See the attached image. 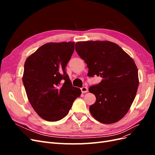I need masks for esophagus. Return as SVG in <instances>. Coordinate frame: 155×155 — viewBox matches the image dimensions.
<instances>
[{
  "instance_id": "1",
  "label": "esophagus",
  "mask_w": 155,
  "mask_h": 155,
  "mask_svg": "<svg viewBox=\"0 0 155 155\" xmlns=\"http://www.w3.org/2000/svg\"><path fill=\"white\" fill-rule=\"evenodd\" d=\"M81 91L82 93H86L88 92V88L86 87H83L81 88Z\"/></svg>"
}]
</instances>
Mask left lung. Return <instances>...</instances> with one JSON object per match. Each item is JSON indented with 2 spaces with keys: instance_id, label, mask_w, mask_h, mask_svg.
Segmentation results:
<instances>
[{
  "instance_id": "obj_1",
  "label": "left lung",
  "mask_w": 155,
  "mask_h": 155,
  "mask_svg": "<svg viewBox=\"0 0 155 155\" xmlns=\"http://www.w3.org/2000/svg\"><path fill=\"white\" fill-rule=\"evenodd\" d=\"M76 50L85 61L88 76L96 75L101 81L89 87L96 101L89 107L92 116L103 124H114L129 110L139 84L138 72L133 59L112 42H78Z\"/></svg>"
}]
</instances>
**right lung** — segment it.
Returning <instances> with one entry per match:
<instances>
[{"instance_id": "add662e5", "label": "right lung", "mask_w": 155, "mask_h": 155, "mask_svg": "<svg viewBox=\"0 0 155 155\" xmlns=\"http://www.w3.org/2000/svg\"><path fill=\"white\" fill-rule=\"evenodd\" d=\"M74 42L43 45L26 60L22 82L31 105L41 118L59 121L66 116L81 94L65 71Z\"/></svg>"}]
</instances>
